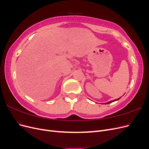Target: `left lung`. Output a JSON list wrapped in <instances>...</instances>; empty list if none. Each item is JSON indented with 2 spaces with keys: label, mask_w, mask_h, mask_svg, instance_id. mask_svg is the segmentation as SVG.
<instances>
[{
  "label": "left lung",
  "mask_w": 149,
  "mask_h": 149,
  "mask_svg": "<svg viewBox=\"0 0 149 149\" xmlns=\"http://www.w3.org/2000/svg\"><path fill=\"white\" fill-rule=\"evenodd\" d=\"M120 97H119V98H118V99H117V100H113V101H109V102H107V103H105V104H109V103H111V102H114V101H118V100H119V99H120Z\"/></svg>",
  "instance_id": "8db88e82"
}]
</instances>
